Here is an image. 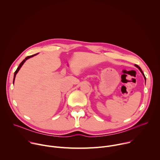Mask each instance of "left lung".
I'll return each instance as SVG.
<instances>
[{"mask_svg":"<svg viewBox=\"0 0 160 160\" xmlns=\"http://www.w3.org/2000/svg\"><path fill=\"white\" fill-rule=\"evenodd\" d=\"M135 66H136L137 68H139V70L141 71V72L142 73V74L143 75V76H144V79H145V81H146V77H145V75H144V73L142 72V70H141V68L138 65V64H135Z\"/></svg>","mask_w":160,"mask_h":160,"instance_id":"obj_1","label":"left lung"}]
</instances>
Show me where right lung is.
Listing matches in <instances>:
<instances>
[{
	"mask_svg": "<svg viewBox=\"0 0 160 160\" xmlns=\"http://www.w3.org/2000/svg\"><path fill=\"white\" fill-rule=\"evenodd\" d=\"M38 54V53H37ZM37 54H34V55H32V56H27L23 61H22L20 64H19V66L18 67V68H17V70H16V72H14V79H13V83H14V80H15V77H16V74L18 73V72H19V70H20V68H21V67L22 66V64H24V62L28 59H29V58H32V57H33L34 56H35V55H37Z\"/></svg>",
	"mask_w": 160,
	"mask_h": 160,
	"instance_id": "1",
	"label": "right lung"
}]
</instances>
